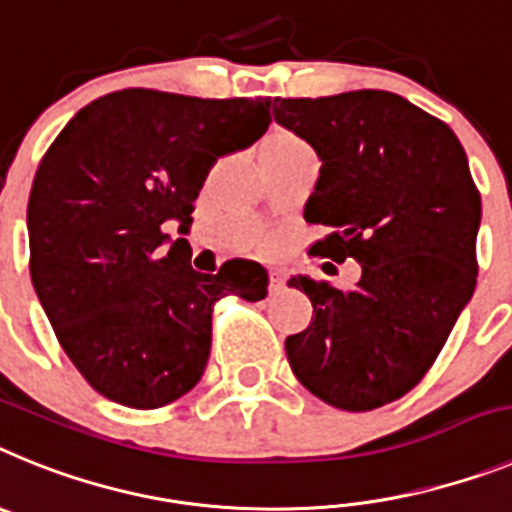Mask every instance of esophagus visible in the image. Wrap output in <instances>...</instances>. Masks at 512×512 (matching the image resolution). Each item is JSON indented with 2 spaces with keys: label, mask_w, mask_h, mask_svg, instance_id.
Returning <instances> with one entry per match:
<instances>
[{
  "label": "esophagus",
  "mask_w": 512,
  "mask_h": 512,
  "mask_svg": "<svg viewBox=\"0 0 512 512\" xmlns=\"http://www.w3.org/2000/svg\"><path fill=\"white\" fill-rule=\"evenodd\" d=\"M283 288H286V275H281V273H270L268 291H270V293H281Z\"/></svg>",
  "instance_id": "1"
}]
</instances>
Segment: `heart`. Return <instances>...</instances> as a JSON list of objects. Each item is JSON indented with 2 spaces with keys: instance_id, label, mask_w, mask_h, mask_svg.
Listing matches in <instances>:
<instances>
[{
  "instance_id": "obj_1",
  "label": "heart",
  "mask_w": 512,
  "mask_h": 512,
  "mask_svg": "<svg viewBox=\"0 0 512 512\" xmlns=\"http://www.w3.org/2000/svg\"><path fill=\"white\" fill-rule=\"evenodd\" d=\"M301 149H309L304 144L299 133H293L291 128L286 126H273L265 136H262L260 146V159H275V157H286V154H293V151H301Z\"/></svg>"
}]
</instances>
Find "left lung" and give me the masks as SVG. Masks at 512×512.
I'll return each mask as SVG.
<instances>
[{
    "instance_id": "obj_1",
    "label": "left lung",
    "mask_w": 512,
    "mask_h": 512,
    "mask_svg": "<svg viewBox=\"0 0 512 512\" xmlns=\"http://www.w3.org/2000/svg\"><path fill=\"white\" fill-rule=\"evenodd\" d=\"M273 118L322 159L304 219L327 234L309 255L363 268L353 288L288 281L314 306L309 327L286 337L288 363L322 402L376 410L420 384L477 286L482 198L464 146L384 90L275 97Z\"/></svg>"
}]
</instances>
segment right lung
Returning a JSON list of instances; mask_svg holds the SVG:
<instances>
[{
	"mask_svg": "<svg viewBox=\"0 0 512 512\" xmlns=\"http://www.w3.org/2000/svg\"><path fill=\"white\" fill-rule=\"evenodd\" d=\"M270 126V97L131 90L79 110L43 154L28 201L30 281L87 384L133 410L188 394L206 371L213 306L260 301L252 260L190 268L188 231L211 164Z\"/></svg>",
	"mask_w": 512,
	"mask_h": 512,
	"instance_id": "right-lung-1",
	"label": "right lung"
}]
</instances>
